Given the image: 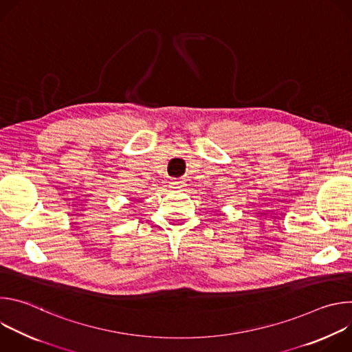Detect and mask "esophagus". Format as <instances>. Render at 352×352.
<instances>
[{
    "mask_svg": "<svg viewBox=\"0 0 352 352\" xmlns=\"http://www.w3.org/2000/svg\"><path fill=\"white\" fill-rule=\"evenodd\" d=\"M184 179H174V181H171V186L173 188H175V189H179V188H182L184 186Z\"/></svg>",
    "mask_w": 352,
    "mask_h": 352,
    "instance_id": "obj_1",
    "label": "esophagus"
}]
</instances>
